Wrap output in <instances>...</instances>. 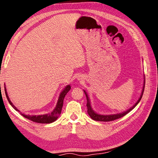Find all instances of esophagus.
I'll return each instance as SVG.
<instances>
[{
  "label": "esophagus",
  "mask_w": 158,
  "mask_h": 158,
  "mask_svg": "<svg viewBox=\"0 0 158 158\" xmlns=\"http://www.w3.org/2000/svg\"><path fill=\"white\" fill-rule=\"evenodd\" d=\"M78 79H80V78H78Z\"/></svg>",
  "instance_id": "esophagus-1"
}]
</instances>
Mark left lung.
I'll return each instance as SVG.
<instances>
[{
    "instance_id": "left-lung-1",
    "label": "left lung",
    "mask_w": 158,
    "mask_h": 158,
    "mask_svg": "<svg viewBox=\"0 0 158 158\" xmlns=\"http://www.w3.org/2000/svg\"><path fill=\"white\" fill-rule=\"evenodd\" d=\"M144 86H145V77H144V80H143V85L142 88V90H141V95L139 100L137 101L135 105H134L132 106L127 109V110L123 112H121V113H118V114H109V115H105V114H98L97 112H95L94 110H93L92 106H91V104H90V98L88 95L87 93L85 92V90H84V92L85 95V97H86V100H87V104H86V106L88 109V114L90 116V117L93 120L96 121H104V122H108V121H114V120L120 118L123 116H124L126 115L127 113H129L130 111H132V109L137 106L141 98H142L143 93V90H144Z\"/></svg>"
}]
</instances>
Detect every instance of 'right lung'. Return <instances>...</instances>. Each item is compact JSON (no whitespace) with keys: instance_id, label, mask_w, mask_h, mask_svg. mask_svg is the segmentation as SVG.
<instances>
[{"instance_id":"add662e5","label":"right lung","mask_w":158,"mask_h":158,"mask_svg":"<svg viewBox=\"0 0 158 158\" xmlns=\"http://www.w3.org/2000/svg\"><path fill=\"white\" fill-rule=\"evenodd\" d=\"M70 89H71L70 85H67L64 88V89L62 90V91L60 92L59 97H58V99L56 106V107L54 109H53V110L51 112V113H48V114H42V115H26L25 114L21 113V112L19 110V109L16 107L14 105H13L12 102L10 101L9 96L7 95L6 87L5 86V91L10 105H11L16 111L19 112V113L22 115L23 117H25L26 118H27L33 122L38 123H52L56 121L58 116H59L60 114H61V110H62L63 105V100L64 98H65V96L66 95L67 93L69 91Z\"/></svg>"}]
</instances>
